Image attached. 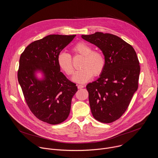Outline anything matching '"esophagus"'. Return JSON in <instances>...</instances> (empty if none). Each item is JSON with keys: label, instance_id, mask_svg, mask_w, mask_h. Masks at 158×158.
<instances>
[{"label": "esophagus", "instance_id": "1", "mask_svg": "<svg viewBox=\"0 0 158 158\" xmlns=\"http://www.w3.org/2000/svg\"><path fill=\"white\" fill-rule=\"evenodd\" d=\"M84 87V86L82 85H77V88L79 89H82Z\"/></svg>", "mask_w": 158, "mask_h": 158}]
</instances>
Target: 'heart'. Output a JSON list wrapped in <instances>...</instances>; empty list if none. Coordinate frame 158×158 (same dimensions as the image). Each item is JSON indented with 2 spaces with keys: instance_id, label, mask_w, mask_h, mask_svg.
<instances>
[{
  "instance_id": "obj_1",
  "label": "heart",
  "mask_w": 158,
  "mask_h": 158,
  "mask_svg": "<svg viewBox=\"0 0 158 158\" xmlns=\"http://www.w3.org/2000/svg\"><path fill=\"white\" fill-rule=\"evenodd\" d=\"M73 51L75 53L84 56L81 66L82 69L75 73L73 81L77 83H85L93 76H98L103 72L106 66V60L102 52L93 51L91 46L84 42H79L74 45ZM57 61L61 69L68 76H71L74 74L73 59L69 54L65 52H60Z\"/></svg>"
}]
</instances>
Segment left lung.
<instances>
[{"mask_svg": "<svg viewBox=\"0 0 158 158\" xmlns=\"http://www.w3.org/2000/svg\"><path fill=\"white\" fill-rule=\"evenodd\" d=\"M82 38L101 49L106 66L95 81L87 85L91 112L97 121L112 123L127 110L138 87L139 63L134 48L120 37L95 32Z\"/></svg>", "mask_w": 158, "mask_h": 158, "instance_id": "1", "label": "left lung"}]
</instances>
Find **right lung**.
Listing matches in <instances>:
<instances>
[{"label": "right lung", "mask_w": 158, "mask_h": 158, "mask_svg": "<svg viewBox=\"0 0 158 158\" xmlns=\"http://www.w3.org/2000/svg\"><path fill=\"white\" fill-rule=\"evenodd\" d=\"M76 35H49L30 43L19 61L18 81L25 101L33 114L51 125L63 122L68 117L76 84L60 71L58 56ZM41 72L43 79L35 76Z\"/></svg>", "instance_id": "add662e5"}]
</instances>
